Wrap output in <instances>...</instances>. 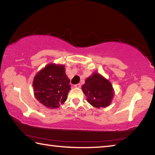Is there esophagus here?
<instances>
[{"instance_id":"34e87169","label":"esophagus","mask_w":155,"mask_h":155,"mask_svg":"<svg viewBox=\"0 0 155 155\" xmlns=\"http://www.w3.org/2000/svg\"><path fill=\"white\" fill-rule=\"evenodd\" d=\"M74 87H77V88H80V87H81V83L76 84V85H74Z\"/></svg>"}]
</instances>
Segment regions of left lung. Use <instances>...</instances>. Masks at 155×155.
Instances as JSON below:
<instances>
[{
    "mask_svg": "<svg viewBox=\"0 0 155 155\" xmlns=\"http://www.w3.org/2000/svg\"><path fill=\"white\" fill-rule=\"evenodd\" d=\"M82 90L88 103L96 108L109 105L114 96L111 83L98 73L86 79Z\"/></svg>",
    "mask_w": 155,
    "mask_h": 155,
    "instance_id": "8db88e82",
    "label": "left lung"
}]
</instances>
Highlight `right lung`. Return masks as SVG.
<instances>
[{"label": "right lung", "instance_id": "right-lung-1", "mask_svg": "<svg viewBox=\"0 0 155 155\" xmlns=\"http://www.w3.org/2000/svg\"><path fill=\"white\" fill-rule=\"evenodd\" d=\"M33 85L37 100L52 109L64 103L71 89L63 65H47L34 77Z\"/></svg>", "mask_w": 155, "mask_h": 155}]
</instances>
